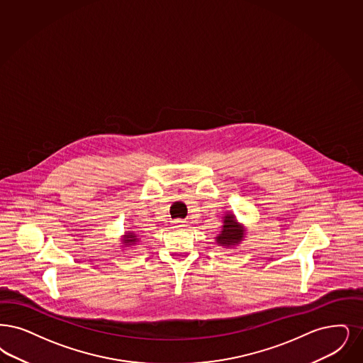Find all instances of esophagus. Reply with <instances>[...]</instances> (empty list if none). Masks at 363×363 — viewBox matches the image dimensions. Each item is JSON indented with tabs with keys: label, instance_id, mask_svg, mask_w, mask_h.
Here are the masks:
<instances>
[{
	"label": "esophagus",
	"instance_id": "1",
	"mask_svg": "<svg viewBox=\"0 0 363 363\" xmlns=\"http://www.w3.org/2000/svg\"><path fill=\"white\" fill-rule=\"evenodd\" d=\"M174 225L175 228H179V227H185V221H182V220H175Z\"/></svg>",
	"mask_w": 363,
	"mask_h": 363
}]
</instances>
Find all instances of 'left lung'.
Segmentation results:
<instances>
[{
	"mask_svg": "<svg viewBox=\"0 0 363 363\" xmlns=\"http://www.w3.org/2000/svg\"><path fill=\"white\" fill-rule=\"evenodd\" d=\"M223 220L221 231L216 236V243L218 246L231 248L238 246L245 239V227L238 223V220L233 213H225Z\"/></svg>",
	"mask_w": 363,
	"mask_h": 363,
	"instance_id": "left-lung-1",
	"label": "left lung"
}]
</instances>
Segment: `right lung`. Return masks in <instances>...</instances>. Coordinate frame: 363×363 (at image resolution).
Masks as SVG:
<instances>
[{
  "mask_svg": "<svg viewBox=\"0 0 363 363\" xmlns=\"http://www.w3.org/2000/svg\"><path fill=\"white\" fill-rule=\"evenodd\" d=\"M138 242V236L135 233H127L123 238V245L124 246H133Z\"/></svg>",
  "mask_w": 363,
  "mask_h": 363,
  "instance_id": "1",
  "label": "right lung"
}]
</instances>
